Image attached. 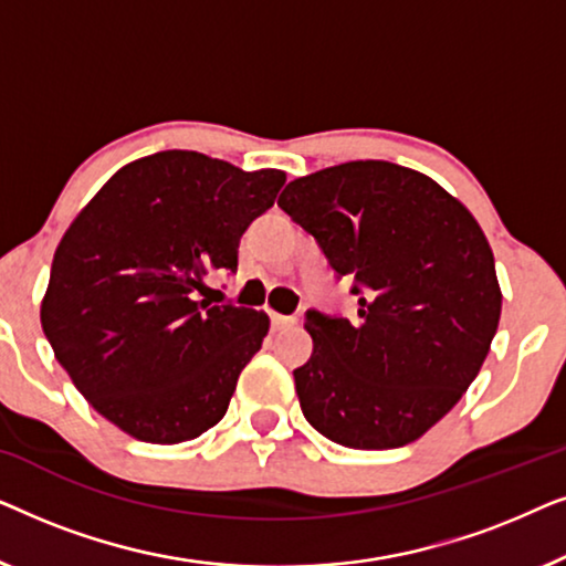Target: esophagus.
<instances>
[{
	"mask_svg": "<svg viewBox=\"0 0 566 566\" xmlns=\"http://www.w3.org/2000/svg\"><path fill=\"white\" fill-rule=\"evenodd\" d=\"M270 324H273V329H283V327H291V324H296V319H293V316L270 312Z\"/></svg>",
	"mask_w": 566,
	"mask_h": 566,
	"instance_id": "34e87169",
	"label": "esophagus"
}]
</instances>
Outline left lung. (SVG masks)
Masks as SVG:
<instances>
[{
    "label": "left lung",
    "mask_w": 566,
    "mask_h": 566,
    "mask_svg": "<svg viewBox=\"0 0 566 566\" xmlns=\"http://www.w3.org/2000/svg\"><path fill=\"white\" fill-rule=\"evenodd\" d=\"M277 206L350 277L358 316L306 312L301 412L360 451L401 448L455 407L490 353L502 293L482 227L428 175L347 161L285 185Z\"/></svg>",
    "instance_id": "8db88e82"
}]
</instances>
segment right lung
Wrapping results in <instances>:
<instances>
[{"label": "right lung", "mask_w": 566, "mask_h": 566, "mask_svg": "<svg viewBox=\"0 0 566 566\" xmlns=\"http://www.w3.org/2000/svg\"><path fill=\"white\" fill-rule=\"evenodd\" d=\"M285 172H244L198 151L118 169L56 247L41 324L82 397L144 443L203 436L227 415L270 319L198 298L237 270L239 239Z\"/></svg>", "instance_id": "1"}]
</instances>
